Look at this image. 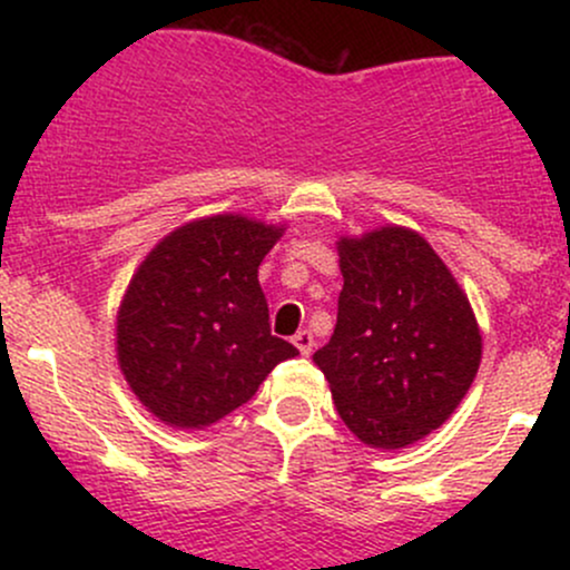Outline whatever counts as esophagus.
<instances>
[{
  "label": "esophagus",
  "mask_w": 570,
  "mask_h": 570,
  "mask_svg": "<svg viewBox=\"0 0 570 570\" xmlns=\"http://www.w3.org/2000/svg\"><path fill=\"white\" fill-rule=\"evenodd\" d=\"M292 340H294V345H297V351L303 353V356H311V351H313V335H311V332L299 330Z\"/></svg>",
  "instance_id": "34e87169"
}]
</instances>
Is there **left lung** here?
<instances>
[{
    "mask_svg": "<svg viewBox=\"0 0 570 570\" xmlns=\"http://www.w3.org/2000/svg\"><path fill=\"white\" fill-rule=\"evenodd\" d=\"M335 335L313 353L343 423L399 450L453 415L482 358L474 311L429 240L407 227L340 238Z\"/></svg>",
    "mask_w": 570,
    "mask_h": 570,
    "instance_id": "left-lung-1",
    "label": "left lung"
}]
</instances>
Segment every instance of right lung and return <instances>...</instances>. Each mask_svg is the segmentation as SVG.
I'll use <instances>...</instances> for the list:
<instances>
[{"instance_id":"1","label":"right lung","mask_w":570,"mask_h":570,"mask_svg":"<svg viewBox=\"0 0 570 570\" xmlns=\"http://www.w3.org/2000/svg\"><path fill=\"white\" fill-rule=\"evenodd\" d=\"M284 227L217 214L176 227L130 278L117 311V362L139 402L174 429L222 421L297 356L271 335L259 263Z\"/></svg>"}]
</instances>
